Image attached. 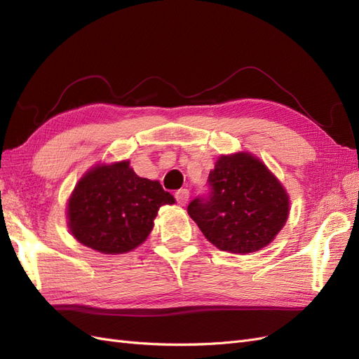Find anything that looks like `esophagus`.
<instances>
[{"label":"esophagus","mask_w":359,"mask_h":359,"mask_svg":"<svg viewBox=\"0 0 359 359\" xmlns=\"http://www.w3.org/2000/svg\"><path fill=\"white\" fill-rule=\"evenodd\" d=\"M175 198H177V202H178L181 206H184V205H186V203L189 202L190 193H189L187 189H181V190H178V191L175 193Z\"/></svg>","instance_id":"34e87169"}]
</instances>
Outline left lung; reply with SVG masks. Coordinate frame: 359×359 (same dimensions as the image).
<instances>
[{
	"mask_svg": "<svg viewBox=\"0 0 359 359\" xmlns=\"http://www.w3.org/2000/svg\"><path fill=\"white\" fill-rule=\"evenodd\" d=\"M210 194L187 212L222 252L247 255L274 241L289 217V194L265 163L252 153L222 154L208 175Z\"/></svg>",
	"mask_w": 359,
	"mask_h": 359,
	"instance_id": "1",
	"label": "left lung"
}]
</instances>
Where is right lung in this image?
<instances>
[{
	"instance_id": "right-lung-1",
	"label": "right lung",
	"mask_w": 359,
	"mask_h": 359,
	"mask_svg": "<svg viewBox=\"0 0 359 359\" xmlns=\"http://www.w3.org/2000/svg\"><path fill=\"white\" fill-rule=\"evenodd\" d=\"M175 203L158 181L140 178L128 160L97 163L76 184L67 202V226L76 241L104 255L142 244L160 206Z\"/></svg>"
}]
</instances>
